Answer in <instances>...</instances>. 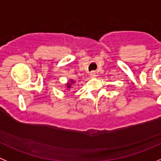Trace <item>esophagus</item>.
<instances>
[{"label":"esophagus","mask_w":161,"mask_h":161,"mask_svg":"<svg viewBox=\"0 0 161 161\" xmlns=\"http://www.w3.org/2000/svg\"><path fill=\"white\" fill-rule=\"evenodd\" d=\"M90 75H91V77H95V76H96V74H95V71H92L90 74Z\"/></svg>","instance_id":"34e87169"}]
</instances>
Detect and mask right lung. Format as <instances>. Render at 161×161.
<instances>
[{
	"instance_id": "right-lung-1",
	"label": "right lung",
	"mask_w": 161,
	"mask_h": 161,
	"mask_svg": "<svg viewBox=\"0 0 161 161\" xmlns=\"http://www.w3.org/2000/svg\"><path fill=\"white\" fill-rule=\"evenodd\" d=\"M73 83H75V82H74V81H72V80H70V82H69V83H67V85H66V86H67V88L72 87V86H71V84H73Z\"/></svg>"
}]
</instances>
